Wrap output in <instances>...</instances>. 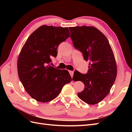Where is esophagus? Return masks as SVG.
I'll list each match as a JSON object with an SVG mask.
<instances>
[{"instance_id": "34e87169", "label": "esophagus", "mask_w": 132, "mask_h": 132, "mask_svg": "<svg viewBox=\"0 0 132 132\" xmlns=\"http://www.w3.org/2000/svg\"><path fill=\"white\" fill-rule=\"evenodd\" d=\"M69 74H70V76L71 77V78H73V74H74V71H69Z\"/></svg>"}]
</instances>
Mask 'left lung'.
Segmentation results:
<instances>
[{"label":"left lung","instance_id":"8db88e82","mask_svg":"<svg viewBox=\"0 0 132 132\" xmlns=\"http://www.w3.org/2000/svg\"><path fill=\"white\" fill-rule=\"evenodd\" d=\"M69 29L74 47L81 52L86 61H89L86 74L77 71L74 76L79 77L74 81H81L85 85L78 96L88 104H97L109 94L117 76L112 50L106 37L97 28L82 26L70 27Z\"/></svg>","mask_w":132,"mask_h":132}]
</instances>
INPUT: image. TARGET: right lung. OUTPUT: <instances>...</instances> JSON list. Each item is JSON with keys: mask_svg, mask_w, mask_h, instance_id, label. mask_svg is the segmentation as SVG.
Returning <instances> with one entry per match:
<instances>
[{"mask_svg": "<svg viewBox=\"0 0 132 132\" xmlns=\"http://www.w3.org/2000/svg\"><path fill=\"white\" fill-rule=\"evenodd\" d=\"M68 27L42 25L27 38L18 60V72L25 90L41 102L53 100L71 78L67 70L50 65L59 44L70 36Z\"/></svg>", "mask_w": 132, "mask_h": 132, "instance_id": "add662e5", "label": "right lung"}]
</instances>
